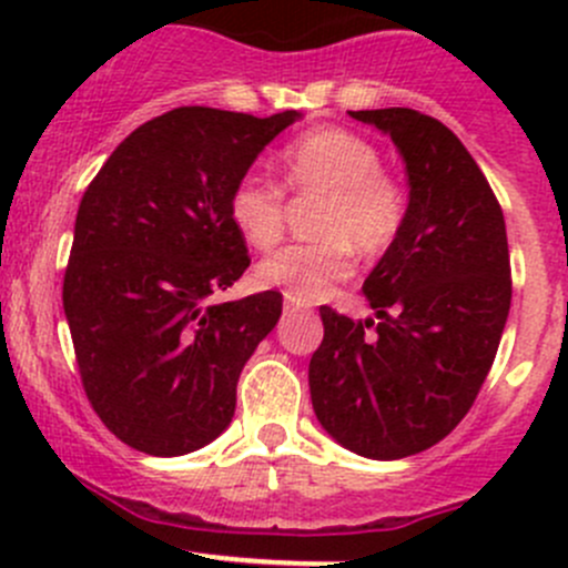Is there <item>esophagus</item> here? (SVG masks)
I'll use <instances>...</instances> for the list:
<instances>
[{"label":"esophagus","mask_w":568,"mask_h":568,"mask_svg":"<svg viewBox=\"0 0 568 568\" xmlns=\"http://www.w3.org/2000/svg\"><path fill=\"white\" fill-rule=\"evenodd\" d=\"M307 305H302V302H294V300H285V316H291V313H300V311H305Z\"/></svg>","instance_id":"34e87169"}]
</instances>
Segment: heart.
<instances>
[{
  "label": "heart",
  "instance_id": "b5f03b06",
  "mask_svg": "<svg viewBox=\"0 0 568 568\" xmlns=\"http://www.w3.org/2000/svg\"><path fill=\"white\" fill-rule=\"evenodd\" d=\"M288 189L324 194L316 211L318 242L291 244L257 263L255 283L288 300L316 302L354 272V247L379 255L398 239L406 192L382 170L374 142L346 129H313L280 153ZM227 216L255 250H272L285 231L283 189L244 175L227 197Z\"/></svg>",
  "mask_w": 568,
  "mask_h": 568
}]
</instances>
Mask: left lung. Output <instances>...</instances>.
<instances>
[{
  "label": "left lung",
  "instance_id": "obj_1",
  "mask_svg": "<svg viewBox=\"0 0 568 568\" xmlns=\"http://www.w3.org/2000/svg\"><path fill=\"white\" fill-rule=\"evenodd\" d=\"M393 140L409 205L363 294L376 318L321 307L311 398L335 443L393 462L448 437L484 385L511 307L506 220L459 136L406 106L348 112Z\"/></svg>",
  "mask_w": 568,
  "mask_h": 568
}]
</instances>
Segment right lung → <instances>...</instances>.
I'll use <instances>...</instances> for the list:
<instances>
[{"mask_svg": "<svg viewBox=\"0 0 568 568\" xmlns=\"http://www.w3.org/2000/svg\"><path fill=\"white\" fill-rule=\"evenodd\" d=\"M300 118L178 106L131 131L79 203L62 307L95 415L134 450L192 454L231 426L283 294L214 302L250 266L227 197Z\"/></svg>", "mask_w": 568, "mask_h": 568, "instance_id": "right-lung-1", "label": "right lung"}]
</instances>
